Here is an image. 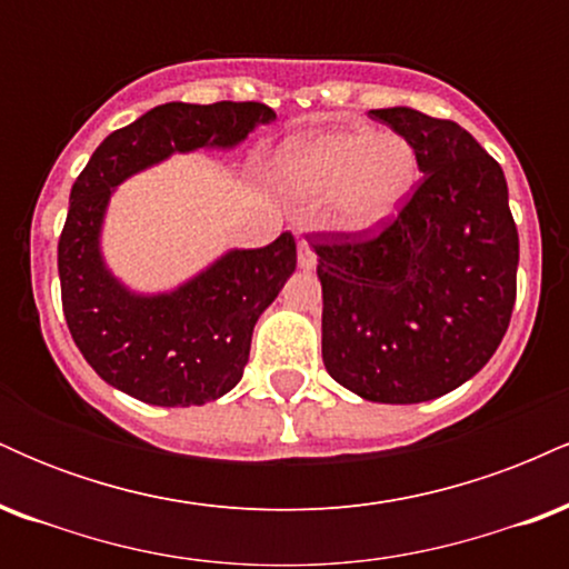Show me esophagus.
Returning a JSON list of instances; mask_svg holds the SVG:
<instances>
[{
    "label": "esophagus",
    "instance_id": "esophagus-1",
    "mask_svg": "<svg viewBox=\"0 0 569 569\" xmlns=\"http://www.w3.org/2000/svg\"><path fill=\"white\" fill-rule=\"evenodd\" d=\"M316 251H312V246L307 243V240H299V267H302V270H312V267H316Z\"/></svg>",
    "mask_w": 569,
    "mask_h": 569
}]
</instances>
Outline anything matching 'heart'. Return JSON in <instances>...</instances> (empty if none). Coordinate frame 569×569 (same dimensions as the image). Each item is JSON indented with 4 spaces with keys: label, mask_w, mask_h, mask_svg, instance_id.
<instances>
[{
    "label": "heart",
    "mask_w": 569,
    "mask_h": 569,
    "mask_svg": "<svg viewBox=\"0 0 569 569\" xmlns=\"http://www.w3.org/2000/svg\"><path fill=\"white\" fill-rule=\"evenodd\" d=\"M278 166L302 194H331V219L350 232L393 219L417 181L415 147L398 133L371 130H326L293 139Z\"/></svg>",
    "instance_id": "obj_1"
}]
</instances>
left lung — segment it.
Masks as SVG:
<instances>
[{"mask_svg":"<svg viewBox=\"0 0 569 569\" xmlns=\"http://www.w3.org/2000/svg\"><path fill=\"white\" fill-rule=\"evenodd\" d=\"M422 179L380 230L318 232L323 363L367 401L420 403L471 380L506 337L519 232L502 168L452 120L371 109Z\"/></svg>","mask_w":569,"mask_h":569,"instance_id":"8db88e82","label":"left lung"}]
</instances>
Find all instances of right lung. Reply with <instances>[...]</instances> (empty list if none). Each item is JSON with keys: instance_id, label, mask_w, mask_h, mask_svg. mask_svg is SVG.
<instances>
[{"instance_id": "1", "label": "right lung", "mask_w": 569, "mask_h": 569, "mask_svg": "<svg viewBox=\"0 0 569 569\" xmlns=\"http://www.w3.org/2000/svg\"><path fill=\"white\" fill-rule=\"evenodd\" d=\"M276 120L259 101L162 103L114 130L77 176L58 238L61 302L71 339L96 375L154 407H192L224 396L243 377L264 307L297 267V240L230 251L171 293L136 297L103 267L98 232L112 189L173 152L234 147Z\"/></svg>"}]
</instances>
